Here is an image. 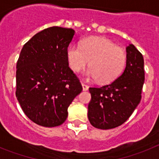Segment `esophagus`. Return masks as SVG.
Wrapping results in <instances>:
<instances>
[{
	"mask_svg": "<svg viewBox=\"0 0 159 159\" xmlns=\"http://www.w3.org/2000/svg\"><path fill=\"white\" fill-rule=\"evenodd\" d=\"M82 90H83V91H87L88 88H89V87H88L87 85L84 84V83H82Z\"/></svg>",
	"mask_w": 159,
	"mask_h": 159,
	"instance_id": "esophagus-1",
	"label": "esophagus"
}]
</instances>
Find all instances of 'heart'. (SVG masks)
Masks as SVG:
<instances>
[{"label": "heart", "mask_w": 159, "mask_h": 159, "mask_svg": "<svg viewBox=\"0 0 159 159\" xmlns=\"http://www.w3.org/2000/svg\"><path fill=\"white\" fill-rule=\"evenodd\" d=\"M67 59L75 72L83 69L90 61L91 67L85 73L86 78L107 84L122 73L126 64V53L107 39L89 37L82 40L81 46L70 45L67 49Z\"/></svg>", "instance_id": "b5f03b06"}]
</instances>
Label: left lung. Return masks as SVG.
<instances>
[{"label":"left lung","instance_id":"obj_1","mask_svg":"<svg viewBox=\"0 0 159 159\" xmlns=\"http://www.w3.org/2000/svg\"><path fill=\"white\" fill-rule=\"evenodd\" d=\"M123 73L111 84L90 87L92 99L87 116L92 126L101 129L116 128L125 123L139 104L144 82L143 55L134 47H126Z\"/></svg>","mask_w":159,"mask_h":159}]
</instances>
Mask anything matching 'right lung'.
<instances>
[{
    "mask_svg": "<svg viewBox=\"0 0 159 159\" xmlns=\"http://www.w3.org/2000/svg\"><path fill=\"white\" fill-rule=\"evenodd\" d=\"M75 31L53 26L34 35L16 64V97L24 113L39 125L64 123L67 108L82 91L68 67L67 49Z\"/></svg>",
    "mask_w": 159,
    "mask_h": 159,
    "instance_id": "add662e5",
    "label": "right lung"
}]
</instances>
